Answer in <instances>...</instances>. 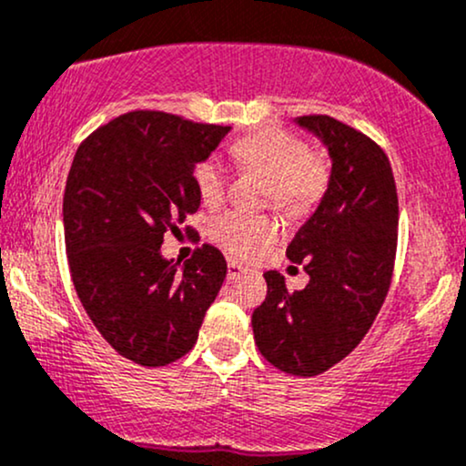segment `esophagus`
<instances>
[{
  "label": "esophagus",
  "mask_w": 466,
  "mask_h": 466,
  "mask_svg": "<svg viewBox=\"0 0 466 466\" xmlns=\"http://www.w3.org/2000/svg\"><path fill=\"white\" fill-rule=\"evenodd\" d=\"M242 270H244V268L238 264V261H228V273H227L228 279H231V281L238 279V277L242 275Z\"/></svg>",
  "instance_id": "esophagus-1"
}]
</instances>
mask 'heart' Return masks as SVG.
Returning a JSON list of instances; mask_svg holds the SVG:
<instances>
[{"label": "heart", "instance_id": "obj_1", "mask_svg": "<svg viewBox=\"0 0 466 466\" xmlns=\"http://www.w3.org/2000/svg\"><path fill=\"white\" fill-rule=\"evenodd\" d=\"M231 154L239 169H253L266 176L264 200L289 213L308 216L332 180L328 154L310 149L303 138L286 129H259L235 140ZM193 182L207 205H218L227 193L228 174L218 156L200 160L193 171ZM279 233V224L270 216H248L228 211L211 222V235L235 255H250L270 244Z\"/></svg>", "mask_w": 466, "mask_h": 466}]
</instances>
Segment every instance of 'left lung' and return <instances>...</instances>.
<instances>
[{
    "mask_svg": "<svg viewBox=\"0 0 466 466\" xmlns=\"http://www.w3.org/2000/svg\"><path fill=\"white\" fill-rule=\"evenodd\" d=\"M297 123L330 151L332 180L286 250L310 281L290 292L284 275L264 273L268 292L253 312V334L261 357L277 370L317 376L363 341L388 297L399 196L390 158L370 136L326 114Z\"/></svg>",
    "mask_w": 466,
    "mask_h": 466,
    "instance_id": "1",
    "label": "left lung"
}]
</instances>
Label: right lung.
<instances>
[{
	"mask_svg": "<svg viewBox=\"0 0 466 466\" xmlns=\"http://www.w3.org/2000/svg\"><path fill=\"white\" fill-rule=\"evenodd\" d=\"M228 129L136 109L92 132L72 160L64 193L72 284L103 339L145 368L174 363L196 346L227 277V259L211 244L182 268L160 244L200 207L193 171Z\"/></svg>",
	"mask_w": 466,
	"mask_h": 466,
	"instance_id": "1",
	"label": "right lung"
}]
</instances>
